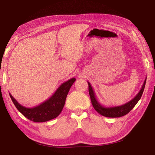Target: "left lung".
<instances>
[{"instance_id": "obj_1", "label": "left lung", "mask_w": 155, "mask_h": 155, "mask_svg": "<svg viewBox=\"0 0 155 155\" xmlns=\"http://www.w3.org/2000/svg\"><path fill=\"white\" fill-rule=\"evenodd\" d=\"M146 79L147 78L145 79L142 88L140 89V91L138 93V94L133 99H132L130 101L126 103V104L124 105L109 107L104 106L101 104H100V102L97 100L95 92L94 91L91 83L87 81L88 84L89 95H90L91 102L94 108V109L98 112V113H100L101 115L104 116L108 117V118H118V117L126 115L133 109L134 107L137 105L138 101L140 100V98H141L145 88Z\"/></svg>"}]
</instances>
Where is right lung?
<instances>
[{
  "label": "right lung",
  "instance_id": "obj_1",
  "mask_svg": "<svg viewBox=\"0 0 155 155\" xmlns=\"http://www.w3.org/2000/svg\"><path fill=\"white\" fill-rule=\"evenodd\" d=\"M76 79L74 78L62 83L49 99L40 105L32 108H26L18 104L10 93L13 103L18 110L28 120L34 122H45L58 117L62 111L70 88Z\"/></svg>",
  "mask_w": 155,
  "mask_h": 155
}]
</instances>
